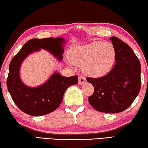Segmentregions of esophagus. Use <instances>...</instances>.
<instances>
[{
    "mask_svg": "<svg viewBox=\"0 0 148 148\" xmlns=\"http://www.w3.org/2000/svg\"><path fill=\"white\" fill-rule=\"evenodd\" d=\"M86 82V78L83 76H81L79 77V82H78V84L79 85H82L85 84Z\"/></svg>",
    "mask_w": 148,
    "mask_h": 148,
    "instance_id": "34e87169",
    "label": "esophagus"
}]
</instances>
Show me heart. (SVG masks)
<instances>
[{
	"label": "heart",
	"mask_w": 148,
	"mask_h": 148,
	"mask_svg": "<svg viewBox=\"0 0 148 148\" xmlns=\"http://www.w3.org/2000/svg\"><path fill=\"white\" fill-rule=\"evenodd\" d=\"M68 56L72 64L82 66L85 74L100 77L106 76L113 69L116 53L110 42L96 41L72 47Z\"/></svg>",
	"instance_id": "1"
}]
</instances>
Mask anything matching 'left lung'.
Wrapping results in <instances>:
<instances>
[{"label": "left lung", "instance_id": "1", "mask_svg": "<svg viewBox=\"0 0 148 148\" xmlns=\"http://www.w3.org/2000/svg\"><path fill=\"white\" fill-rule=\"evenodd\" d=\"M116 49V63L107 75L87 81L94 87L88 101L97 111L118 113L132 104L141 87V66L129 45L117 37L110 38Z\"/></svg>", "mask_w": 148, "mask_h": 148}]
</instances>
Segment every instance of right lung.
Wrapping results in <instances>:
<instances>
[{
	"label": "right lung",
	"instance_id": "right-lung-1",
	"mask_svg": "<svg viewBox=\"0 0 148 148\" xmlns=\"http://www.w3.org/2000/svg\"><path fill=\"white\" fill-rule=\"evenodd\" d=\"M65 42L63 38L31 39L12 58L9 66L7 87L14 103L22 112L32 116L51 113L61 104L67 88L77 84V75L65 77L57 72L44 84L36 87L25 86L20 79V66L29 54L44 49L51 53L59 61H62Z\"/></svg>",
	"mask_w": 148,
	"mask_h": 148
}]
</instances>
